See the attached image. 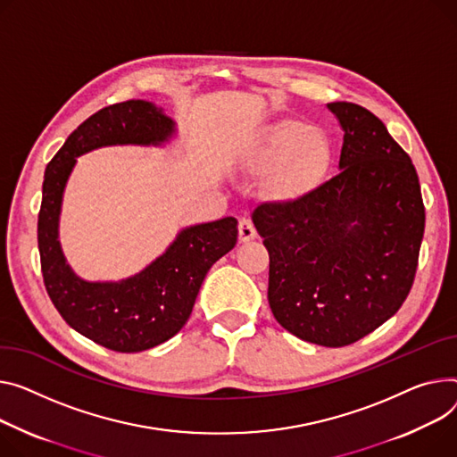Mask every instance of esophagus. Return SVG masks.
<instances>
[{
	"label": "esophagus",
	"instance_id": "34e87169",
	"mask_svg": "<svg viewBox=\"0 0 457 457\" xmlns=\"http://www.w3.org/2000/svg\"><path fill=\"white\" fill-rule=\"evenodd\" d=\"M257 237V231H255V226L250 219H240L238 220V240L240 242H250Z\"/></svg>",
	"mask_w": 457,
	"mask_h": 457
}]
</instances>
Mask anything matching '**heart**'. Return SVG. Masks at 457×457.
<instances>
[{
    "label": "heart",
    "instance_id": "b5f03b06",
    "mask_svg": "<svg viewBox=\"0 0 457 457\" xmlns=\"http://www.w3.org/2000/svg\"><path fill=\"white\" fill-rule=\"evenodd\" d=\"M252 167L270 169L268 186L279 195H294L312 186L330 163L327 136L295 119L266 127L250 148Z\"/></svg>",
    "mask_w": 457,
    "mask_h": 457
}]
</instances>
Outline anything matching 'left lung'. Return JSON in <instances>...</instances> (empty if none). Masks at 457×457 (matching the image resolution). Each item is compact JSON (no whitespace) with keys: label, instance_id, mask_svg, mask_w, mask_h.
Masks as SVG:
<instances>
[{"label":"left lung","instance_id":"obj_1","mask_svg":"<svg viewBox=\"0 0 457 457\" xmlns=\"http://www.w3.org/2000/svg\"><path fill=\"white\" fill-rule=\"evenodd\" d=\"M344 129L340 172L288 202L255 207L270 255L268 303L294 337L344 347L406 301L424 235L417 170L382 120L330 103Z\"/></svg>","mask_w":457,"mask_h":457}]
</instances>
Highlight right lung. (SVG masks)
Masks as SVG:
<instances>
[{
  "label": "right lung",
  "mask_w": 457,
  "mask_h": 457,
  "mask_svg": "<svg viewBox=\"0 0 457 457\" xmlns=\"http://www.w3.org/2000/svg\"><path fill=\"white\" fill-rule=\"evenodd\" d=\"M172 120L152 103L127 101L87 117L70 134L44 174L38 250L54 309L82 337L117 353H139L172 338L189 320L205 273L237 245V220L191 226L141 273L120 283L79 279L60 250L58 215L75 158L106 145H160Z\"/></svg>",
  "instance_id": "1"
}]
</instances>
